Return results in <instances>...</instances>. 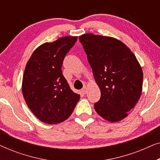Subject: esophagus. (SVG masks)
Wrapping results in <instances>:
<instances>
[{"mask_svg": "<svg viewBox=\"0 0 160 160\" xmlns=\"http://www.w3.org/2000/svg\"><path fill=\"white\" fill-rule=\"evenodd\" d=\"M82 92L83 94H87V87H84V88L82 89Z\"/></svg>", "mask_w": 160, "mask_h": 160, "instance_id": "esophagus-1", "label": "esophagus"}]
</instances>
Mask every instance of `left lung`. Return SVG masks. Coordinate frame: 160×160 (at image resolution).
<instances>
[{"label":"left lung","mask_w":160,"mask_h":160,"mask_svg":"<svg viewBox=\"0 0 160 160\" xmlns=\"http://www.w3.org/2000/svg\"><path fill=\"white\" fill-rule=\"evenodd\" d=\"M92 70L101 97L98 114L111 122L121 121L138 101L143 70L132 52L121 41L92 33L78 37Z\"/></svg>","instance_id":"left-lung-1"}]
</instances>
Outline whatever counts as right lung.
Returning <instances> with one entry per match:
<instances>
[{"instance_id":"obj_1","label":"right lung","mask_w":160,"mask_h":160,"mask_svg":"<svg viewBox=\"0 0 160 160\" xmlns=\"http://www.w3.org/2000/svg\"><path fill=\"white\" fill-rule=\"evenodd\" d=\"M77 36L46 42L32 52L24 71L22 91L28 108L44 123L59 124L68 119L80 99L62 73L65 55Z\"/></svg>"}]
</instances>
